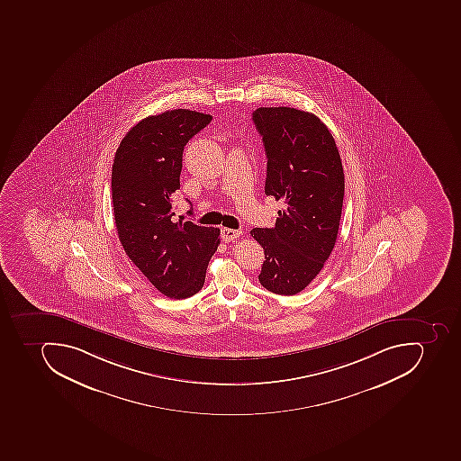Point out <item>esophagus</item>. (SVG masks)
<instances>
[{"label":"esophagus","mask_w":461,"mask_h":461,"mask_svg":"<svg viewBox=\"0 0 461 461\" xmlns=\"http://www.w3.org/2000/svg\"><path fill=\"white\" fill-rule=\"evenodd\" d=\"M240 236H241V231H239V230H221V239L224 240L225 243H229V241H232V240H237Z\"/></svg>","instance_id":"obj_1"}]
</instances>
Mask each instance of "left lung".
<instances>
[{
    "instance_id": "left-lung-1",
    "label": "left lung",
    "mask_w": 461,
    "mask_h": 461,
    "mask_svg": "<svg viewBox=\"0 0 461 461\" xmlns=\"http://www.w3.org/2000/svg\"><path fill=\"white\" fill-rule=\"evenodd\" d=\"M253 122L267 155L266 195L285 203L275 227L253 229L265 250L268 292L293 296L311 285L335 247L345 176L328 126L294 107H258Z\"/></svg>"
}]
</instances>
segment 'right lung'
I'll return each mask as SVG.
<instances>
[{
    "label": "right lung",
    "instance_id": "obj_1",
    "mask_svg": "<svg viewBox=\"0 0 461 461\" xmlns=\"http://www.w3.org/2000/svg\"><path fill=\"white\" fill-rule=\"evenodd\" d=\"M212 116L174 109L148 116L122 140L112 167L114 224L133 265L164 296L200 292L220 230L174 222L172 194L179 189L184 147Z\"/></svg>",
    "mask_w": 461,
    "mask_h": 461
}]
</instances>
